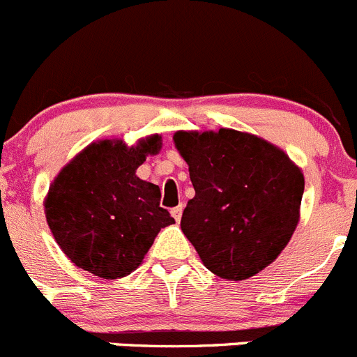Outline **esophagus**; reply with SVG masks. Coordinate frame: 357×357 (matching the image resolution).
<instances>
[{
	"mask_svg": "<svg viewBox=\"0 0 357 357\" xmlns=\"http://www.w3.org/2000/svg\"><path fill=\"white\" fill-rule=\"evenodd\" d=\"M171 215H172V218L176 220V222H179V220H181V215H183V204H179V206H176V208H172Z\"/></svg>",
	"mask_w": 357,
	"mask_h": 357,
	"instance_id": "obj_1",
	"label": "esophagus"
}]
</instances>
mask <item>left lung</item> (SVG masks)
<instances>
[{"instance_id": "left-lung-1", "label": "left lung", "mask_w": 357, "mask_h": 357, "mask_svg": "<svg viewBox=\"0 0 357 357\" xmlns=\"http://www.w3.org/2000/svg\"><path fill=\"white\" fill-rule=\"evenodd\" d=\"M172 139L195 190L181 231L202 264L234 282L268 268L298 227L301 169L284 149L248 132L179 130Z\"/></svg>"}]
</instances>
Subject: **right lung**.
<instances>
[{
  "label": "right lung",
  "mask_w": 357,
  "mask_h": 357,
  "mask_svg": "<svg viewBox=\"0 0 357 357\" xmlns=\"http://www.w3.org/2000/svg\"><path fill=\"white\" fill-rule=\"evenodd\" d=\"M160 148L158 133L135 146L119 139L91 142L51 183L45 218L77 268L100 278H123L142 264L160 229L174 224L160 208L158 186L135 174Z\"/></svg>",
  "instance_id": "right-lung-1"
}]
</instances>
